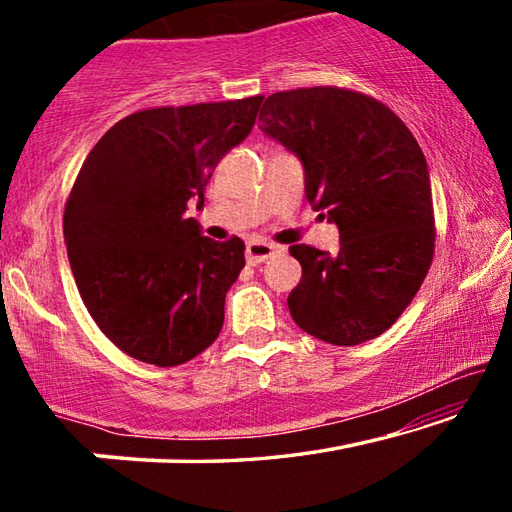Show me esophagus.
I'll use <instances>...</instances> for the list:
<instances>
[{
  "label": "esophagus",
  "mask_w": 512,
  "mask_h": 512,
  "mask_svg": "<svg viewBox=\"0 0 512 512\" xmlns=\"http://www.w3.org/2000/svg\"><path fill=\"white\" fill-rule=\"evenodd\" d=\"M273 253H275V246L266 244V241H248V246H246L248 264H262Z\"/></svg>",
  "instance_id": "esophagus-1"
}]
</instances>
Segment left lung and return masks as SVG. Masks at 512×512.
<instances>
[{
	"instance_id": "obj_1",
	"label": "left lung",
	"mask_w": 512,
	"mask_h": 512,
	"mask_svg": "<svg viewBox=\"0 0 512 512\" xmlns=\"http://www.w3.org/2000/svg\"><path fill=\"white\" fill-rule=\"evenodd\" d=\"M259 128L296 155L305 196L339 228V255L296 244L302 280L289 311L307 334L359 345L384 334L411 305L433 259L427 160L384 103L341 88L275 92Z\"/></svg>"
}]
</instances>
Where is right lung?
Returning a JSON list of instances; mask_svg holds the SVG:
<instances>
[{
	"instance_id": "1",
	"label": "right lung",
	"mask_w": 512,
	"mask_h": 512,
	"mask_svg": "<svg viewBox=\"0 0 512 512\" xmlns=\"http://www.w3.org/2000/svg\"><path fill=\"white\" fill-rule=\"evenodd\" d=\"M262 101L133 112L85 158L65 205L67 257L94 323L128 357L180 366L219 336L246 246L203 237L185 210L203 207L214 167L253 131Z\"/></svg>"
}]
</instances>
